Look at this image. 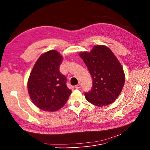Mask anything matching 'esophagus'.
I'll list each match as a JSON object with an SVG mask.
<instances>
[{
  "label": "esophagus",
  "mask_w": 150,
  "mask_h": 150,
  "mask_svg": "<svg viewBox=\"0 0 150 150\" xmlns=\"http://www.w3.org/2000/svg\"><path fill=\"white\" fill-rule=\"evenodd\" d=\"M81 86H82V85H81V84H77L76 86H75V88H76V89H79V88H81Z\"/></svg>",
  "instance_id": "esophagus-1"
}]
</instances>
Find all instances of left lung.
I'll list each match as a JSON object with an SVG mask.
<instances>
[{
	"instance_id": "obj_1",
	"label": "left lung",
	"mask_w": 150,
	"mask_h": 150,
	"mask_svg": "<svg viewBox=\"0 0 150 150\" xmlns=\"http://www.w3.org/2000/svg\"><path fill=\"white\" fill-rule=\"evenodd\" d=\"M93 79L92 88L84 93L86 100L102 107L114 102L124 86L125 76L122 66L108 47L97 45L90 52L79 54Z\"/></svg>"
}]
</instances>
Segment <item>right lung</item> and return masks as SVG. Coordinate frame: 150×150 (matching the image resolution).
Here are the masks:
<instances>
[{"label":"right lung","instance_id":"right-lung-1","mask_svg":"<svg viewBox=\"0 0 150 150\" xmlns=\"http://www.w3.org/2000/svg\"><path fill=\"white\" fill-rule=\"evenodd\" d=\"M62 57L55 50L44 53L36 61L28 80L30 99L44 111L54 112L66 103L71 94L66 77L59 71Z\"/></svg>","mask_w":150,"mask_h":150}]
</instances>
